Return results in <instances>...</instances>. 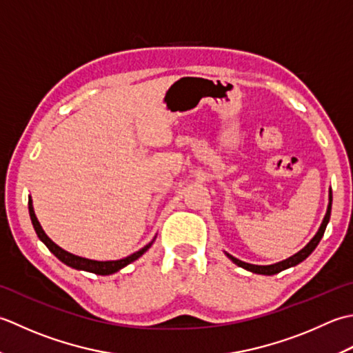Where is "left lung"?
<instances>
[{"label": "left lung", "mask_w": 353, "mask_h": 353, "mask_svg": "<svg viewBox=\"0 0 353 353\" xmlns=\"http://www.w3.org/2000/svg\"><path fill=\"white\" fill-rule=\"evenodd\" d=\"M330 210H332V190L329 189V204H327V210H326L325 218H323V222H321V225H320V228H319V232L315 233V236L312 237V239L309 241V242L306 243V245L299 251V253H296L294 256L285 259V261H282V262H277V263H272V265H253V263L242 262V261H239V259H236V257H233L232 254H228V253H225V254H227V257L230 259V261H232L233 263L237 265V267H242L243 270L254 272V274L272 276V274H277V272L283 271V270H288V268H291V267H296V265H299L300 262H303L305 259L315 250V247L319 245V242L321 241L323 234H325L326 225H327V222H329V219H330Z\"/></svg>", "instance_id": "1"}]
</instances>
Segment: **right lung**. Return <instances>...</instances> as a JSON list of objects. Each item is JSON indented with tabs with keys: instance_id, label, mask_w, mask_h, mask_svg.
Returning <instances> with one entry per match:
<instances>
[{
	"instance_id": "right-lung-1",
	"label": "right lung",
	"mask_w": 353,
	"mask_h": 353,
	"mask_svg": "<svg viewBox=\"0 0 353 353\" xmlns=\"http://www.w3.org/2000/svg\"><path fill=\"white\" fill-rule=\"evenodd\" d=\"M28 213H30V219H32V224H33V228L36 234H38V237L41 239V242H44V245L52 251V253L59 259V261L62 263L68 265V267L74 268V270H79V271H88V272H94V274H99V276H110V274H114V272L120 271L121 268H125L126 265H129L131 262L137 261V259L141 257L143 254L146 253V251L152 247V243L155 241V237L152 241H150L148 245H145L143 248H140L139 251H135V253L129 254L123 259H119V261H92V259H86V257H81V256H76L73 253H68V251H65L63 248H61L59 245H56V243L50 239V237L46 234L44 230H42L41 224L38 218H36L34 214V208H33V201H32V196H28Z\"/></svg>"
}]
</instances>
